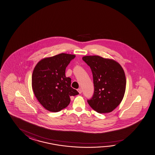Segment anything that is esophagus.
<instances>
[{
  "label": "esophagus",
  "instance_id": "obj_1",
  "mask_svg": "<svg viewBox=\"0 0 155 155\" xmlns=\"http://www.w3.org/2000/svg\"><path fill=\"white\" fill-rule=\"evenodd\" d=\"M77 91H78V93H79V94L82 93V89H81V88H79V89H77Z\"/></svg>",
  "mask_w": 155,
  "mask_h": 155
}]
</instances>
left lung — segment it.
Instances as JSON below:
<instances>
[{"instance_id":"1","label":"left lung","mask_w":155,"mask_h":155,"mask_svg":"<svg viewBox=\"0 0 155 155\" xmlns=\"http://www.w3.org/2000/svg\"><path fill=\"white\" fill-rule=\"evenodd\" d=\"M84 61L91 67L93 76L94 93L89 105L100 114L111 112L122 101L126 91V78L120 64L100 56H85Z\"/></svg>"}]
</instances>
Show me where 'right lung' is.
Returning <instances> with one entry per match:
<instances>
[{
	"label": "right lung",
	"instance_id": "right-lung-1",
	"mask_svg": "<svg viewBox=\"0 0 155 155\" xmlns=\"http://www.w3.org/2000/svg\"><path fill=\"white\" fill-rule=\"evenodd\" d=\"M76 55L61 53L43 58L35 65L32 76V87L35 97L48 111L56 112L70 103L71 96L79 93L71 87V79L65 70Z\"/></svg>",
	"mask_w": 155,
	"mask_h": 155
}]
</instances>
